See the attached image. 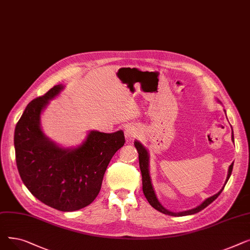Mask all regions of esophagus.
I'll return each instance as SVG.
<instances>
[{
  "instance_id": "34e87169",
  "label": "esophagus",
  "mask_w": 250,
  "mask_h": 250,
  "mask_svg": "<svg viewBox=\"0 0 250 250\" xmlns=\"http://www.w3.org/2000/svg\"><path fill=\"white\" fill-rule=\"evenodd\" d=\"M125 134L127 139H135L139 135V129L134 125H128L125 129Z\"/></svg>"
}]
</instances>
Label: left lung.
Listing matches in <instances>:
<instances>
[{
	"mask_svg": "<svg viewBox=\"0 0 250 250\" xmlns=\"http://www.w3.org/2000/svg\"><path fill=\"white\" fill-rule=\"evenodd\" d=\"M233 134V133H232ZM232 141L234 142V136L232 135ZM135 147L139 153V164H140V169H141V172H142V182H143V192L144 194H145L147 201L149 202V204L154 208H156L157 211H159L163 214H166V215H169V216H174V217H181V216H187V215H193V214H196L201 212L202 209H204L206 207H208L209 204H212L218 196L220 195V193L222 192V190L224 189L225 188V185L227 183L231 173H232V169H233V163L229 166V170H228V175H227V179H226V182L224 187L222 188V189L212 195L209 196L208 199H207L206 201H204L200 206H198L194 208H191V209H188V211H185V212H179V213H173V212H170L168 211V209H166L158 201V199H157V196L155 194V191H154V188L152 187V182H151V178H150V174H149V154H148V151L147 149L144 147L142 144L138 141L135 142Z\"/></svg>",
	"mask_w": 250,
	"mask_h": 250,
	"instance_id": "left-lung-1",
	"label": "left lung"
}]
</instances>
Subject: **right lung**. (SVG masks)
<instances>
[{
    "label": "right lung",
    "instance_id": "obj_1",
    "mask_svg": "<svg viewBox=\"0 0 250 250\" xmlns=\"http://www.w3.org/2000/svg\"><path fill=\"white\" fill-rule=\"evenodd\" d=\"M62 88L57 85L28 103L15 127L14 146L18 171L28 190L46 206L73 212L96 199L112 156L125 140L123 130H91L75 149L50 141L42 130L41 114Z\"/></svg>",
    "mask_w": 250,
    "mask_h": 250
}]
</instances>
